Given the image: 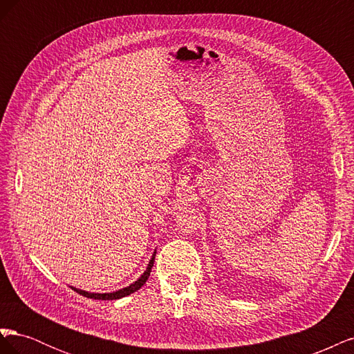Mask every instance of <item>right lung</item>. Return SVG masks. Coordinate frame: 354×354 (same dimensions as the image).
Returning a JSON list of instances; mask_svg holds the SVG:
<instances>
[{
    "label": "right lung",
    "mask_w": 354,
    "mask_h": 354,
    "mask_svg": "<svg viewBox=\"0 0 354 354\" xmlns=\"http://www.w3.org/2000/svg\"><path fill=\"white\" fill-rule=\"evenodd\" d=\"M155 255H156V250L152 254V259L149 260L146 270L142 273V276L138 277L137 281H134L133 283H130L122 289H118V291H113V292H88V291H84V289L75 288V286H71V288L73 289V291H77L78 294L87 297V298H93V299H120V298H124L127 295H130V294L138 291V289H140L146 283V281L149 279V276H151V272H152V267H153V263H155Z\"/></svg>",
    "instance_id": "1"
}]
</instances>
